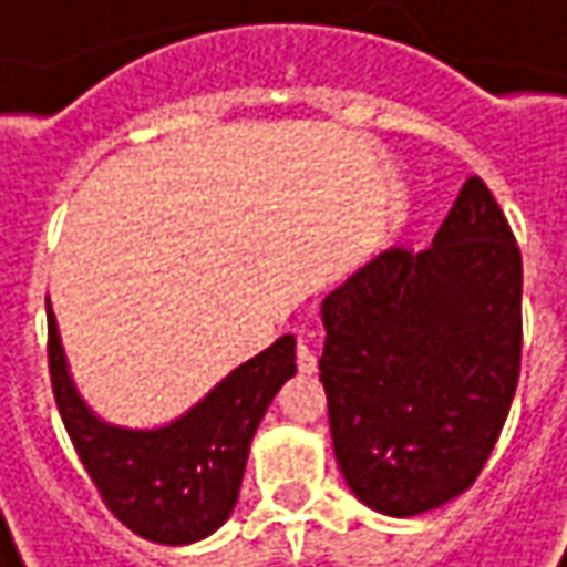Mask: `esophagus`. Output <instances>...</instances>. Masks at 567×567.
Instances as JSON below:
<instances>
[{"label":"esophagus","instance_id":"esophagus-1","mask_svg":"<svg viewBox=\"0 0 567 567\" xmlns=\"http://www.w3.org/2000/svg\"><path fill=\"white\" fill-rule=\"evenodd\" d=\"M298 369L305 375H315L317 372V352L308 347V340H298Z\"/></svg>","mask_w":567,"mask_h":567}]
</instances>
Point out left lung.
<instances>
[{
  "mask_svg": "<svg viewBox=\"0 0 567 567\" xmlns=\"http://www.w3.org/2000/svg\"><path fill=\"white\" fill-rule=\"evenodd\" d=\"M523 262L478 176L426 250L388 247L320 301L333 455L375 514L416 516L468 491L519 379Z\"/></svg>",
  "mask_w": 567,
  "mask_h": 567,
  "instance_id": "left-lung-1",
  "label": "left lung"
}]
</instances>
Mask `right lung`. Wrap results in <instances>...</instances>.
Instances as JSON below:
<instances>
[{
    "label": "right lung",
    "mask_w": 567,
    "mask_h": 567,
    "mask_svg": "<svg viewBox=\"0 0 567 567\" xmlns=\"http://www.w3.org/2000/svg\"><path fill=\"white\" fill-rule=\"evenodd\" d=\"M48 355L63 426L112 514L159 546L212 536L234 514L250 443L272 398L295 372V337L240 362L188 411L159 426H124L99 416L73 382L48 301Z\"/></svg>",
    "instance_id": "add662e5"
}]
</instances>
